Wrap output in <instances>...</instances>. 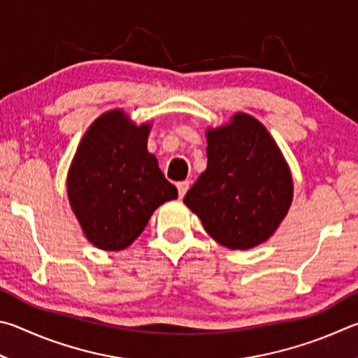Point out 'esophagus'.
I'll list each match as a JSON object with an SVG mask.
<instances>
[{"label": "esophagus", "instance_id": "obj_1", "mask_svg": "<svg viewBox=\"0 0 358 358\" xmlns=\"http://www.w3.org/2000/svg\"><path fill=\"white\" fill-rule=\"evenodd\" d=\"M190 180H182V182H178V190H179V196L184 198L187 190L190 189Z\"/></svg>", "mask_w": 358, "mask_h": 358}]
</instances>
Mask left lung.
Here are the masks:
<instances>
[{
    "label": "left lung",
    "instance_id": "1",
    "mask_svg": "<svg viewBox=\"0 0 358 358\" xmlns=\"http://www.w3.org/2000/svg\"><path fill=\"white\" fill-rule=\"evenodd\" d=\"M208 168L184 204L212 239L248 250L271 239L292 204L289 165L264 124L247 113L206 130Z\"/></svg>",
    "mask_w": 358,
    "mask_h": 358
}]
</instances>
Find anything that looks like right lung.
<instances>
[{
    "label": "right lung",
    "mask_w": 358,
    "mask_h": 358,
    "mask_svg": "<svg viewBox=\"0 0 358 358\" xmlns=\"http://www.w3.org/2000/svg\"><path fill=\"white\" fill-rule=\"evenodd\" d=\"M150 127L149 121L136 125L121 108L105 111L73 155L66 180L69 204L86 239L100 250L127 248L154 210L178 198L148 150Z\"/></svg>",
    "instance_id": "add662e5"
}]
</instances>
